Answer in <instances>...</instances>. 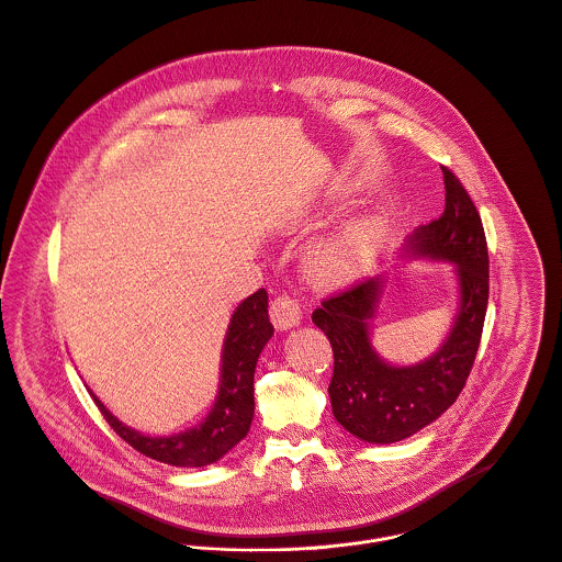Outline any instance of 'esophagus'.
Wrapping results in <instances>:
<instances>
[{"mask_svg": "<svg viewBox=\"0 0 562 562\" xmlns=\"http://www.w3.org/2000/svg\"><path fill=\"white\" fill-rule=\"evenodd\" d=\"M269 315H271V322L278 330H289V328H295L302 319V306L295 297L282 293L278 295L273 302H271V308H269Z\"/></svg>", "mask_w": 562, "mask_h": 562, "instance_id": "esophagus-1", "label": "esophagus"}]
</instances>
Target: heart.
I'll return each instance as SVG.
<instances>
[{"instance_id": "1", "label": "heart", "mask_w": 562, "mask_h": 562, "mask_svg": "<svg viewBox=\"0 0 562 562\" xmlns=\"http://www.w3.org/2000/svg\"><path fill=\"white\" fill-rule=\"evenodd\" d=\"M382 243V225L373 217H358L340 225L311 249L306 269L313 282L337 286L364 273Z\"/></svg>"}]
</instances>
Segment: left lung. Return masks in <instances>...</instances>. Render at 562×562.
Segmentation results:
<instances>
[{
	"label": "left lung",
	"instance_id": "obj_1",
	"mask_svg": "<svg viewBox=\"0 0 562 562\" xmlns=\"http://www.w3.org/2000/svg\"><path fill=\"white\" fill-rule=\"evenodd\" d=\"M443 169L446 211L422 225L408 249L453 262L460 282V308L443 347L426 362L391 367L378 358L369 319L382 293V280H360L326 297L313 313L315 326L335 351L328 386L338 424L367 443H395L441 417L456 402L473 367L488 304V249L480 213L462 182Z\"/></svg>",
	"mask_w": 562,
	"mask_h": 562
}]
</instances>
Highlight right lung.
Instances as JSON below:
<instances>
[{
	"label": "right lung",
	"instance_id": "obj_1",
	"mask_svg": "<svg viewBox=\"0 0 562 562\" xmlns=\"http://www.w3.org/2000/svg\"><path fill=\"white\" fill-rule=\"evenodd\" d=\"M267 306V291L258 289L234 311L225 335L220 395L215 408L200 426L173 437H145L116 422L91 393L109 426L127 446L173 467H204L224 458L251 426L256 360L273 335Z\"/></svg>",
	"mask_w": 562,
	"mask_h": 562
}]
</instances>
